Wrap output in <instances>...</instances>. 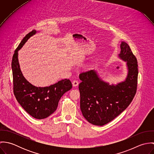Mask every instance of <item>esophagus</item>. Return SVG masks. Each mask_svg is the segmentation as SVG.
<instances>
[{"label": "esophagus", "mask_w": 154, "mask_h": 154, "mask_svg": "<svg viewBox=\"0 0 154 154\" xmlns=\"http://www.w3.org/2000/svg\"><path fill=\"white\" fill-rule=\"evenodd\" d=\"M72 84H73V87H77V86L78 85V84H79V82H78V81L75 80V81H73Z\"/></svg>", "instance_id": "esophagus-1"}]
</instances>
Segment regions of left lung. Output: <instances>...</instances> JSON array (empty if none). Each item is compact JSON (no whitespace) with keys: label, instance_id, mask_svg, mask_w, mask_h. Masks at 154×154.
<instances>
[{"label":"left lung","instance_id":"obj_1","mask_svg":"<svg viewBox=\"0 0 154 154\" xmlns=\"http://www.w3.org/2000/svg\"><path fill=\"white\" fill-rule=\"evenodd\" d=\"M119 57L126 62L128 75L117 85L103 81L94 70L79 75L81 82L80 108L85 119L96 126H103L112 121L129 106L136 94L138 69L136 57L126 43L120 44Z\"/></svg>","mask_w":154,"mask_h":154}]
</instances>
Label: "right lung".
<instances>
[{"label": "right lung", "instance_id": "right-lung-1", "mask_svg": "<svg viewBox=\"0 0 154 154\" xmlns=\"http://www.w3.org/2000/svg\"><path fill=\"white\" fill-rule=\"evenodd\" d=\"M37 31L32 30L22 39L15 50L12 60L14 93L22 108L37 119H43L53 114L62 95L72 88L69 79H63L45 87H37L23 76L18 62V51Z\"/></svg>", "mask_w": 154, "mask_h": 154}]
</instances>
